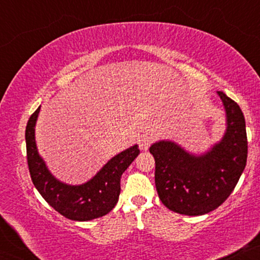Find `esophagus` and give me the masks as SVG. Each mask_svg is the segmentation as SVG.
Returning a JSON list of instances; mask_svg holds the SVG:
<instances>
[{
    "mask_svg": "<svg viewBox=\"0 0 260 260\" xmlns=\"http://www.w3.org/2000/svg\"><path fill=\"white\" fill-rule=\"evenodd\" d=\"M139 143V147L142 150H148L150 148L151 143H153V138L150 136H142L138 140Z\"/></svg>",
    "mask_w": 260,
    "mask_h": 260,
    "instance_id": "obj_1",
    "label": "esophagus"
}]
</instances>
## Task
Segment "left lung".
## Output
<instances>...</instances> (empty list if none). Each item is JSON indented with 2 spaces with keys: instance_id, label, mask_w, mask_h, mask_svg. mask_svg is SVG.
Instances as JSON below:
<instances>
[{
  "instance_id": "left-lung-1",
  "label": "left lung",
  "mask_w": 260,
  "mask_h": 260,
  "mask_svg": "<svg viewBox=\"0 0 260 260\" xmlns=\"http://www.w3.org/2000/svg\"><path fill=\"white\" fill-rule=\"evenodd\" d=\"M228 116V129L219 144L193 156L171 142L150 147L155 159V186L166 208L183 215H203L229 198L247 164L246 121L237 103L217 91Z\"/></svg>"
}]
</instances>
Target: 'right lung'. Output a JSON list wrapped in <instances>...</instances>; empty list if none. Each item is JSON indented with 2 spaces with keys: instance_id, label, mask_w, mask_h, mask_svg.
Returning a JSON list of instances; mask_svg holds the SVG:
<instances>
[{
  "instance_id": "obj_1",
  "label": "right lung",
  "mask_w": 260,
  "mask_h": 260,
  "mask_svg": "<svg viewBox=\"0 0 260 260\" xmlns=\"http://www.w3.org/2000/svg\"><path fill=\"white\" fill-rule=\"evenodd\" d=\"M40 107L25 128L26 161L32 183L41 197L61 215L76 221H88L106 215L115 208L121 192V176L140 153L137 145L116 155L92 180L82 186H68L52 177L39 156L35 145V122Z\"/></svg>"
}]
</instances>
